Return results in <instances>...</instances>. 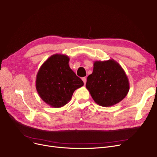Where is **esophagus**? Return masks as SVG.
I'll return each mask as SVG.
<instances>
[{
    "instance_id": "34e87169",
    "label": "esophagus",
    "mask_w": 157,
    "mask_h": 157,
    "mask_svg": "<svg viewBox=\"0 0 157 157\" xmlns=\"http://www.w3.org/2000/svg\"><path fill=\"white\" fill-rule=\"evenodd\" d=\"M82 80H83V81L84 85H86V78H82Z\"/></svg>"
}]
</instances>
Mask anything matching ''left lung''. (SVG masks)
Here are the masks:
<instances>
[{"instance_id":"1","label":"left lung","mask_w":157,"mask_h":157,"mask_svg":"<svg viewBox=\"0 0 157 157\" xmlns=\"http://www.w3.org/2000/svg\"><path fill=\"white\" fill-rule=\"evenodd\" d=\"M86 88L97 104L110 107L126 97L130 85L121 66L110 59L94 62L93 72L87 78Z\"/></svg>"}]
</instances>
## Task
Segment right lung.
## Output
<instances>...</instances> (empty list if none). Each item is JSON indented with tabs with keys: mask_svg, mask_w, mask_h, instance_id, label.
Returning <instances> with one entry per match:
<instances>
[{
	"mask_svg": "<svg viewBox=\"0 0 157 157\" xmlns=\"http://www.w3.org/2000/svg\"><path fill=\"white\" fill-rule=\"evenodd\" d=\"M68 56L52 55L43 63L36 76L37 92L45 103L61 108L71 99L75 90L84 83L70 68Z\"/></svg>",
	"mask_w": 157,
	"mask_h": 157,
	"instance_id": "obj_1",
	"label": "right lung"
}]
</instances>
